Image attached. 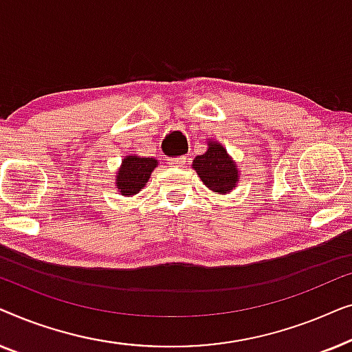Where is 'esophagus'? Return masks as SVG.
<instances>
[{
	"label": "esophagus",
	"instance_id": "1",
	"mask_svg": "<svg viewBox=\"0 0 352 352\" xmlns=\"http://www.w3.org/2000/svg\"><path fill=\"white\" fill-rule=\"evenodd\" d=\"M187 160H189V157H176V158H168V163H170V165H173V166H177V168H181V166H184L186 163H187Z\"/></svg>",
	"mask_w": 352,
	"mask_h": 352
}]
</instances>
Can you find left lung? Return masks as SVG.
<instances>
[{"label": "left lung", "mask_w": 352, "mask_h": 352, "mask_svg": "<svg viewBox=\"0 0 352 352\" xmlns=\"http://www.w3.org/2000/svg\"><path fill=\"white\" fill-rule=\"evenodd\" d=\"M192 168L204 184L218 194H228L239 182L237 165L229 157L228 151L216 141H208V151L194 158Z\"/></svg>", "instance_id": "obj_1"}]
</instances>
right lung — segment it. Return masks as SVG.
Returning a JSON list of instances; mask_svg holds the SVG:
<instances>
[{"instance_id": "obj_1", "label": "right lung", "mask_w": 352, "mask_h": 352, "mask_svg": "<svg viewBox=\"0 0 352 352\" xmlns=\"http://www.w3.org/2000/svg\"><path fill=\"white\" fill-rule=\"evenodd\" d=\"M158 165L157 158L151 157H139V155H128L123 158L122 166L117 173V189L122 195L131 197L136 195L144 186L147 184L148 177L152 171Z\"/></svg>"}]
</instances>
